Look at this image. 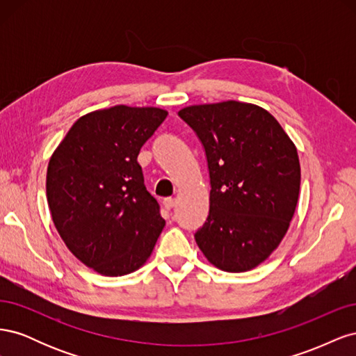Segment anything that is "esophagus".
<instances>
[{
	"label": "esophagus",
	"mask_w": 356,
	"mask_h": 356,
	"mask_svg": "<svg viewBox=\"0 0 356 356\" xmlns=\"http://www.w3.org/2000/svg\"><path fill=\"white\" fill-rule=\"evenodd\" d=\"M163 207H165V209L170 211L172 208L175 207V199H172V197H168V199H165V200H163Z\"/></svg>",
	"instance_id": "esophagus-1"
}]
</instances>
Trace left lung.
<instances>
[{"label":"left lung","instance_id":"8db88e82","mask_svg":"<svg viewBox=\"0 0 356 356\" xmlns=\"http://www.w3.org/2000/svg\"><path fill=\"white\" fill-rule=\"evenodd\" d=\"M178 115L204 148L209 213L195 239L224 272L261 264L284 239L300 191L297 148L276 118L254 104L191 105Z\"/></svg>","mask_w":356,"mask_h":356}]
</instances>
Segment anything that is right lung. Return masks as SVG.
<instances>
[{
  "mask_svg": "<svg viewBox=\"0 0 356 356\" xmlns=\"http://www.w3.org/2000/svg\"><path fill=\"white\" fill-rule=\"evenodd\" d=\"M166 115L156 106L126 105L89 113L50 157L51 220L68 250L104 276L138 270L165 227L138 154Z\"/></svg>",
  "mask_w": 356,
  "mask_h": 356,
  "instance_id": "add662e5",
  "label": "right lung"
}]
</instances>
